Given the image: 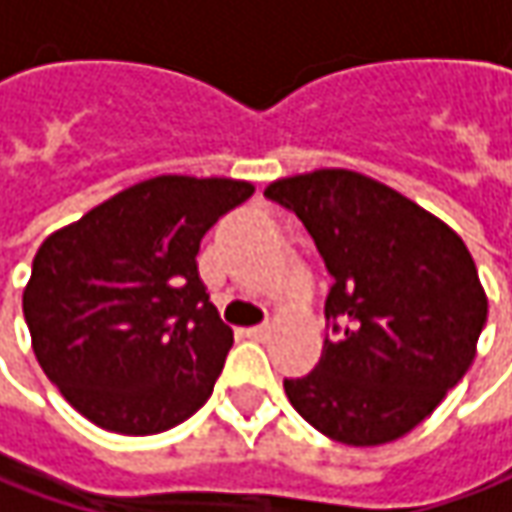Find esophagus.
<instances>
[{
    "instance_id": "1",
    "label": "esophagus",
    "mask_w": 512,
    "mask_h": 512,
    "mask_svg": "<svg viewBox=\"0 0 512 512\" xmlns=\"http://www.w3.org/2000/svg\"><path fill=\"white\" fill-rule=\"evenodd\" d=\"M245 333H247V336H250V339H265L267 333H270V327H267V325H256V327H247Z\"/></svg>"
}]
</instances>
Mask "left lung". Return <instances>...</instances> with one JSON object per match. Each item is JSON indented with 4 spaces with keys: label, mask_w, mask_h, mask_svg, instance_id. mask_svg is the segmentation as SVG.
Segmentation results:
<instances>
[{
    "label": "left lung",
    "mask_w": 512,
    "mask_h": 512,
    "mask_svg": "<svg viewBox=\"0 0 512 512\" xmlns=\"http://www.w3.org/2000/svg\"><path fill=\"white\" fill-rule=\"evenodd\" d=\"M325 259V316L336 339L302 379L296 413L327 439L376 447L422 424L462 382L487 322V296L462 236L364 173L322 168L276 179Z\"/></svg>",
    "instance_id": "1"
}]
</instances>
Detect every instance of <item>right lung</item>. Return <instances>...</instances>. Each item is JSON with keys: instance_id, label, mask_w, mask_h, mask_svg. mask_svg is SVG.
<instances>
[{"instance_id": "1", "label": "right lung", "mask_w": 512, "mask_h": 512, "mask_svg": "<svg viewBox=\"0 0 512 512\" xmlns=\"http://www.w3.org/2000/svg\"><path fill=\"white\" fill-rule=\"evenodd\" d=\"M256 187L153 176L50 233L22 310L36 362L88 422L153 436L210 399L233 330L199 279L210 227Z\"/></svg>"}]
</instances>
